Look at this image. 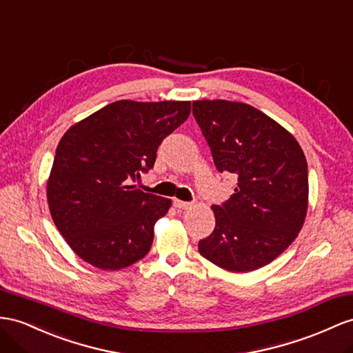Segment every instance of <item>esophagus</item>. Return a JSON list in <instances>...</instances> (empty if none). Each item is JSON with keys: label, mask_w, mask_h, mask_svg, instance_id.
I'll use <instances>...</instances> for the list:
<instances>
[{"label": "esophagus", "mask_w": 353, "mask_h": 353, "mask_svg": "<svg viewBox=\"0 0 353 353\" xmlns=\"http://www.w3.org/2000/svg\"><path fill=\"white\" fill-rule=\"evenodd\" d=\"M173 204H174V207H177V209H182V210H188V209H191V207H192L191 203H186V201H182V200H174Z\"/></svg>", "instance_id": "34e87169"}]
</instances>
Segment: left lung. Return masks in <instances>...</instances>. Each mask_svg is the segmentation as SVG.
I'll use <instances>...</instances> for the list:
<instances>
[{
	"mask_svg": "<svg viewBox=\"0 0 353 353\" xmlns=\"http://www.w3.org/2000/svg\"><path fill=\"white\" fill-rule=\"evenodd\" d=\"M192 113L216 168L237 177L230 200L212 205L216 227L198 250L232 273L258 270L303 228L309 203L304 152L291 132L249 104L201 99Z\"/></svg>",
	"mask_w": 353,
	"mask_h": 353,
	"instance_id": "obj_1",
	"label": "left lung"
}]
</instances>
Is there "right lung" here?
<instances>
[{
    "label": "right lung",
    "mask_w": 353,
    "mask_h": 353,
    "mask_svg": "<svg viewBox=\"0 0 353 353\" xmlns=\"http://www.w3.org/2000/svg\"><path fill=\"white\" fill-rule=\"evenodd\" d=\"M191 113V101H114L62 135L48 180L52 219L68 246L101 270L148 255L171 200L131 185Z\"/></svg>",
    "instance_id": "add662e5"
}]
</instances>
